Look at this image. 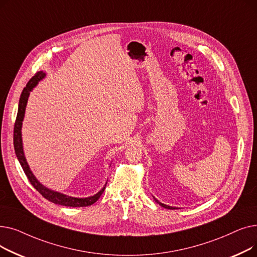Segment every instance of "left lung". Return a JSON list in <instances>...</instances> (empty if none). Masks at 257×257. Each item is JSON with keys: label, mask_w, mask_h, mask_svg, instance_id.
I'll use <instances>...</instances> for the list:
<instances>
[{"label": "left lung", "mask_w": 257, "mask_h": 257, "mask_svg": "<svg viewBox=\"0 0 257 257\" xmlns=\"http://www.w3.org/2000/svg\"><path fill=\"white\" fill-rule=\"evenodd\" d=\"M155 201L157 202V203L159 204V205H161L163 207H165V208H168V209H175V207H172V206H168V205H166V204H163V203H160V202L158 201V200H156L155 199Z\"/></svg>", "instance_id": "1"}]
</instances>
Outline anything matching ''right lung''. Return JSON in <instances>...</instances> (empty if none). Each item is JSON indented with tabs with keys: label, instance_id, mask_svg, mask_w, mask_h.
Instances as JSON below:
<instances>
[{
	"label": "right lung",
	"instance_id": "1",
	"mask_svg": "<svg viewBox=\"0 0 257 257\" xmlns=\"http://www.w3.org/2000/svg\"><path fill=\"white\" fill-rule=\"evenodd\" d=\"M45 77V73L44 72H37L30 80L29 82L27 83L26 87L23 89L22 94H21V99H20V103H19V110H18V115H17V119L15 123V130H13V145H15V150H16V154L17 157L20 161V164L26 174L27 178L30 181V183L33 185V187L35 190L42 195L44 198H46L47 200L53 202L55 204H59V205H63V206H70V207H85V206H89L91 204H93L94 202H97L98 199L101 197V195L103 194L105 186L102 188V190L92 197L89 198H74V197H69L62 195L60 193L54 192L49 190V188L45 187L44 185L40 184L37 179L33 176L32 172L29 169L28 164H27L26 158L24 156V151H23V145H22V133H21V129H22V121L24 119V115H25V109H26V105H27V101H28V97L30 91L33 89V87L37 84V82L39 80H42Z\"/></svg>",
	"mask_w": 257,
	"mask_h": 257
}]
</instances>
